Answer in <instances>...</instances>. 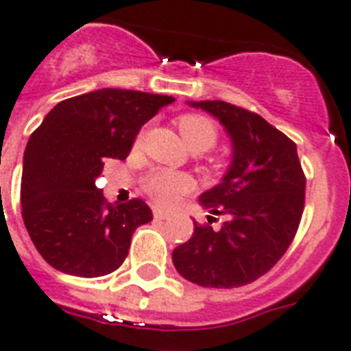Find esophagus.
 Returning a JSON list of instances; mask_svg holds the SVG:
<instances>
[{
  "label": "esophagus",
  "mask_w": 351,
  "mask_h": 351,
  "mask_svg": "<svg viewBox=\"0 0 351 351\" xmlns=\"http://www.w3.org/2000/svg\"><path fill=\"white\" fill-rule=\"evenodd\" d=\"M170 215L167 211H163V209H154V218L156 220H167Z\"/></svg>",
  "instance_id": "esophagus-1"
}]
</instances>
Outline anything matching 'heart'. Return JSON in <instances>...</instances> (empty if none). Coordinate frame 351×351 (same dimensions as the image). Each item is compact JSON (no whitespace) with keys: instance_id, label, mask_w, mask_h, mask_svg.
<instances>
[{"instance_id":"1","label":"heart","mask_w":351,"mask_h":351,"mask_svg":"<svg viewBox=\"0 0 351 351\" xmlns=\"http://www.w3.org/2000/svg\"><path fill=\"white\" fill-rule=\"evenodd\" d=\"M178 128L182 140L193 152L209 151L218 140L215 122L199 113H184L179 117ZM191 190H193V179L186 173L156 170L145 179V191L160 206H173Z\"/></svg>"}]
</instances>
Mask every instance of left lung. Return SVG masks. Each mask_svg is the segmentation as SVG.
I'll use <instances>...</instances> for the list:
<instances>
[{"mask_svg":"<svg viewBox=\"0 0 351 351\" xmlns=\"http://www.w3.org/2000/svg\"><path fill=\"white\" fill-rule=\"evenodd\" d=\"M188 104L217 117L232 142L221 182L199 197L202 208L229 220L218 230L193 221V236L173 248V266L197 286H245L277 265L300 226L305 176L296 143L245 108L223 101Z\"/></svg>","mask_w":351,"mask_h":351,"instance_id":"obj_1","label":"left lung"}]
</instances>
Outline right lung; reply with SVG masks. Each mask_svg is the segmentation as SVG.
<instances>
[{"instance_id":"1","label":"right lung","mask_w":351,"mask_h":351,"mask_svg":"<svg viewBox=\"0 0 351 351\" xmlns=\"http://www.w3.org/2000/svg\"><path fill=\"white\" fill-rule=\"evenodd\" d=\"M173 101L138 90H95L58 103L33 131L23 160V220L53 268L94 278L124 263L131 236L152 211L140 199L110 204L95 179L104 161L125 160L140 128Z\"/></svg>"}]
</instances>
